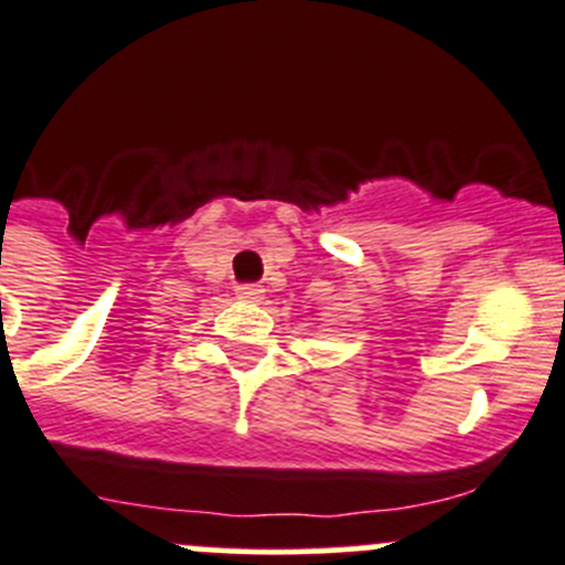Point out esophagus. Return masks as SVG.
Listing matches in <instances>:
<instances>
[{
    "label": "esophagus",
    "mask_w": 565,
    "mask_h": 565,
    "mask_svg": "<svg viewBox=\"0 0 565 565\" xmlns=\"http://www.w3.org/2000/svg\"><path fill=\"white\" fill-rule=\"evenodd\" d=\"M262 292H265V289L256 287V284H239V287H236V298L239 300H258Z\"/></svg>",
    "instance_id": "esophagus-1"
}]
</instances>
